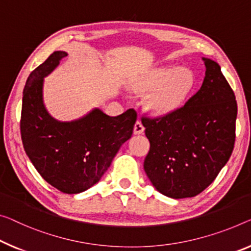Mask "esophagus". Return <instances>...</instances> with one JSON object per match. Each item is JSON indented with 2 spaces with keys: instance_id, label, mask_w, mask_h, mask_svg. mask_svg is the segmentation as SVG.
I'll list each match as a JSON object with an SVG mask.
<instances>
[{
  "instance_id": "obj_1",
  "label": "esophagus",
  "mask_w": 251,
  "mask_h": 251,
  "mask_svg": "<svg viewBox=\"0 0 251 251\" xmlns=\"http://www.w3.org/2000/svg\"><path fill=\"white\" fill-rule=\"evenodd\" d=\"M144 131H145V126H142V123L140 121H137L134 123V128H133L134 134H141L144 133Z\"/></svg>"
}]
</instances>
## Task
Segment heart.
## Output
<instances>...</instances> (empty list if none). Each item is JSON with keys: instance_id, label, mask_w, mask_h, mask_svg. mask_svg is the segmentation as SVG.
<instances>
[{"instance_id": "obj_1", "label": "heart", "mask_w": 251, "mask_h": 251, "mask_svg": "<svg viewBox=\"0 0 251 251\" xmlns=\"http://www.w3.org/2000/svg\"><path fill=\"white\" fill-rule=\"evenodd\" d=\"M194 84L195 76L191 69L165 66L152 72L138 88L153 92L148 99L147 109L156 117H165L183 106Z\"/></svg>"}]
</instances>
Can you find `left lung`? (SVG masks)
Listing matches in <instances>:
<instances>
[{"label":"left lung","instance_id":"left-lung-1","mask_svg":"<svg viewBox=\"0 0 251 251\" xmlns=\"http://www.w3.org/2000/svg\"><path fill=\"white\" fill-rule=\"evenodd\" d=\"M202 86L174 113L144 117L150 149L144 168L156 190L168 198H193L213 182L232 153L236 96L218 63L202 58Z\"/></svg>","mask_w":251,"mask_h":251}]
</instances>
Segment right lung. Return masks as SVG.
Masks as SVG:
<instances>
[{"label": "right lung", "mask_w": 251, "mask_h": 251, "mask_svg": "<svg viewBox=\"0 0 251 251\" xmlns=\"http://www.w3.org/2000/svg\"><path fill=\"white\" fill-rule=\"evenodd\" d=\"M67 56L55 51L26 79L22 98L21 138L26 156L46 182L66 194L86 191L101 179L137 120L130 109L109 117L100 109L69 122L56 120L44 104L45 77Z\"/></svg>", "instance_id": "add662e5"}]
</instances>
